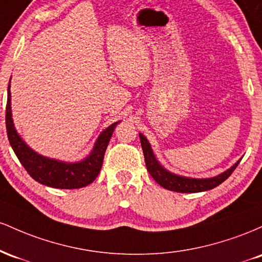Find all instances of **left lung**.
Segmentation results:
<instances>
[{
  "instance_id": "obj_1",
  "label": "left lung",
  "mask_w": 262,
  "mask_h": 262,
  "mask_svg": "<svg viewBox=\"0 0 262 262\" xmlns=\"http://www.w3.org/2000/svg\"><path fill=\"white\" fill-rule=\"evenodd\" d=\"M139 137L141 148H143L144 152V158H145L146 169H148L149 173L159 185L173 192L193 193V192H203L217 187V186L221 185L222 182H224L225 180L233 173V171L236 169V166L240 162L239 160L234 166H231L229 170L224 171L223 173H221V175L215 177H212V179H188V177L177 176L175 173H171L169 171H166L160 164H159L158 160L155 159L154 154H152L151 146H150L146 138L144 137L143 134H139Z\"/></svg>"
}]
</instances>
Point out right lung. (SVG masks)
<instances>
[{"mask_svg":"<svg viewBox=\"0 0 262 262\" xmlns=\"http://www.w3.org/2000/svg\"><path fill=\"white\" fill-rule=\"evenodd\" d=\"M117 124L118 122L113 123L106 130L102 132L96 141L91 155L86 160L77 164H66V162L44 158L28 148V145H26L25 141L20 139L14 129L11 113V91L8 85L7 106H6V129H7L8 140L14 154L17 155L18 160L23 165L27 172L41 185L54 188L73 189L85 187L95 181L101 171L104 152Z\"/></svg>","mask_w":262,"mask_h":262,"instance_id":"obj_1","label":"right lung"}]
</instances>
